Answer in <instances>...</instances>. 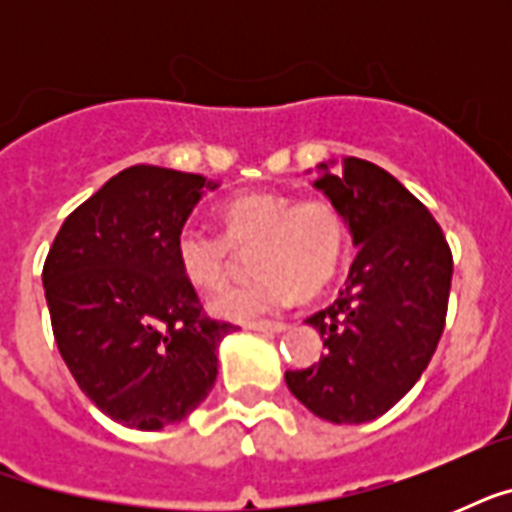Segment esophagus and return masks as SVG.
Segmentation results:
<instances>
[{
	"label": "esophagus",
	"instance_id": "obj_1",
	"mask_svg": "<svg viewBox=\"0 0 512 512\" xmlns=\"http://www.w3.org/2000/svg\"><path fill=\"white\" fill-rule=\"evenodd\" d=\"M247 329L260 332V335H276V332H284L287 324L284 321H252V324H247Z\"/></svg>",
	"mask_w": 512,
	"mask_h": 512
}]
</instances>
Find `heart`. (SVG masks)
Masks as SVG:
<instances>
[{
  "instance_id": "heart-1",
  "label": "heart",
  "mask_w": 512,
  "mask_h": 512,
  "mask_svg": "<svg viewBox=\"0 0 512 512\" xmlns=\"http://www.w3.org/2000/svg\"><path fill=\"white\" fill-rule=\"evenodd\" d=\"M223 231L185 223L175 236L177 268L193 287L212 289L225 279L233 249L255 247V279L225 287L209 297L217 319L255 321L284 311L297 292L316 295L340 271L348 228L329 199H308L255 191L233 196L220 209Z\"/></svg>"
}]
</instances>
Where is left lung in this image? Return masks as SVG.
I'll list each match as a JSON object with an SVG mask.
<instances>
[{
    "instance_id": "left-lung-1",
    "label": "left lung",
    "mask_w": 512,
    "mask_h": 512,
    "mask_svg": "<svg viewBox=\"0 0 512 512\" xmlns=\"http://www.w3.org/2000/svg\"><path fill=\"white\" fill-rule=\"evenodd\" d=\"M335 167L321 162L313 188L340 209L358 252L340 297L305 319L327 353L284 380L316 417L358 425L398 404L436 353L452 252L433 215L396 177L353 156Z\"/></svg>"
}]
</instances>
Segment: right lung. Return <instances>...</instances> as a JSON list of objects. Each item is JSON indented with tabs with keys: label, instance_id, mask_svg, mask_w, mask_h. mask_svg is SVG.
I'll return each instance as SVG.
<instances>
[{
	"label": "right lung",
	"instance_id": "obj_1",
	"mask_svg": "<svg viewBox=\"0 0 512 512\" xmlns=\"http://www.w3.org/2000/svg\"><path fill=\"white\" fill-rule=\"evenodd\" d=\"M204 175L138 164L66 217L44 263L52 332L84 396L132 430L185 420L209 396L233 324L201 313L175 260V236Z\"/></svg>",
	"mask_w": 512,
	"mask_h": 512
}]
</instances>
